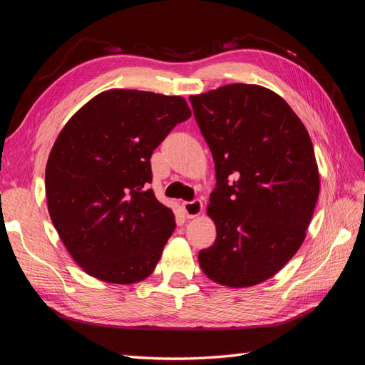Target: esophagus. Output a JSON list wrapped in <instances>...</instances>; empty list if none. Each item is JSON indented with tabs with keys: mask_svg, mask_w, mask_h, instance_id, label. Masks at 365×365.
Returning <instances> with one entry per match:
<instances>
[{
	"mask_svg": "<svg viewBox=\"0 0 365 365\" xmlns=\"http://www.w3.org/2000/svg\"><path fill=\"white\" fill-rule=\"evenodd\" d=\"M182 207L185 211V215L188 218H195L203 212V203L202 200H192V202H185L182 203Z\"/></svg>",
	"mask_w": 365,
	"mask_h": 365,
	"instance_id": "esophagus-1",
	"label": "esophagus"
}]
</instances>
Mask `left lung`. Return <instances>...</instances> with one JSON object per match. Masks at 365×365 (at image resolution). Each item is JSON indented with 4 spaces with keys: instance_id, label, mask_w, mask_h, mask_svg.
Returning <instances> with one entry per match:
<instances>
[{
    "instance_id": "left-lung-1",
    "label": "left lung",
    "mask_w": 365,
    "mask_h": 365,
    "mask_svg": "<svg viewBox=\"0 0 365 365\" xmlns=\"http://www.w3.org/2000/svg\"><path fill=\"white\" fill-rule=\"evenodd\" d=\"M190 101L217 179L207 205L217 237L200 267L222 286L259 284L306 238L319 194L314 145L289 103L262 86L229 84Z\"/></svg>"
}]
</instances>
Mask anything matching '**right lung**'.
<instances>
[{
	"label": "right lung",
	"instance_id": "add662e5",
	"mask_svg": "<svg viewBox=\"0 0 365 365\" xmlns=\"http://www.w3.org/2000/svg\"><path fill=\"white\" fill-rule=\"evenodd\" d=\"M191 110L182 96L113 88L61 130L46 166L47 207L84 272L113 284L153 274L174 214L155 199L151 154Z\"/></svg>",
	"mask_w": 365,
	"mask_h": 365
}]
</instances>
